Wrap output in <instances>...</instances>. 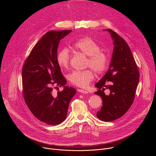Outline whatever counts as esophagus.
Masks as SVG:
<instances>
[{"mask_svg":"<svg viewBox=\"0 0 156 156\" xmlns=\"http://www.w3.org/2000/svg\"><path fill=\"white\" fill-rule=\"evenodd\" d=\"M77 91H78V92L81 93H83V94H87V93H88L87 91H85V90H81V89H78V90Z\"/></svg>","mask_w":156,"mask_h":156,"instance_id":"34e87169","label":"esophagus"}]
</instances>
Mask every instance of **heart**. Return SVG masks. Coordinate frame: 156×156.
<instances>
[{
  "instance_id": "b5f03b06",
  "label": "heart",
  "mask_w": 156,
  "mask_h": 156,
  "mask_svg": "<svg viewBox=\"0 0 156 156\" xmlns=\"http://www.w3.org/2000/svg\"><path fill=\"white\" fill-rule=\"evenodd\" d=\"M76 51H78L88 56L87 66L97 73H102L107 68L108 58L107 55L100 51V46L93 39L84 37L77 40L73 45ZM70 60V54L68 48L61 49L57 55V61L61 68H67ZM94 75L92 70H75L69 75L70 83L80 87H86L93 80Z\"/></svg>"
}]
</instances>
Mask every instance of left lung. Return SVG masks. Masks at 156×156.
<instances>
[{"instance_id":"obj_1","label":"left lung","mask_w":156,"mask_h":156,"mask_svg":"<svg viewBox=\"0 0 156 156\" xmlns=\"http://www.w3.org/2000/svg\"><path fill=\"white\" fill-rule=\"evenodd\" d=\"M105 30L110 33L114 48L107 72L95 84L99 89L95 94L102 100L96 116L102 121L111 122L122 117L132 105L140 73L126 41L112 30ZM105 88L110 91L107 95L103 92Z\"/></svg>"}]
</instances>
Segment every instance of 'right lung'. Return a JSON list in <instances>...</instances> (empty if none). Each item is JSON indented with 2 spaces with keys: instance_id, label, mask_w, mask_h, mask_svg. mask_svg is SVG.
Masks as SVG:
<instances>
[{
  "instance_id": "obj_1",
  "label": "right lung",
  "mask_w": 156,
  "mask_h": 156,
  "mask_svg": "<svg viewBox=\"0 0 156 156\" xmlns=\"http://www.w3.org/2000/svg\"><path fill=\"white\" fill-rule=\"evenodd\" d=\"M72 30L50 31L36 44L22 69V84L25 101L31 113L40 121L51 125L62 123L76 90L66 86L57 61L60 41ZM64 86L62 92L53 88Z\"/></svg>"
}]
</instances>
